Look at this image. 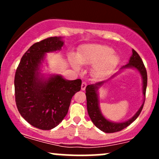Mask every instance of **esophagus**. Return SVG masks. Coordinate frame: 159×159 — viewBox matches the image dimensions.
Returning <instances> with one entry per match:
<instances>
[{"label": "esophagus", "mask_w": 159, "mask_h": 159, "mask_svg": "<svg viewBox=\"0 0 159 159\" xmlns=\"http://www.w3.org/2000/svg\"><path fill=\"white\" fill-rule=\"evenodd\" d=\"M86 87H87V83H86V82H82V84H81V90H85V88H86Z\"/></svg>", "instance_id": "1"}]
</instances>
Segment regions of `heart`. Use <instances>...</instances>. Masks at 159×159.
I'll return each mask as SVG.
<instances>
[{
  "label": "heart",
  "mask_w": 159,
  "mask_h": 159,
  "mask_svg": "<svg viewBox=\"0 0 159 159\" xmlns=\"http://www.w3.org/2000/svg\"><path fill=\"white\" fill-rule=\"evenodd\" d=\"M119 56L111 47L100 44H87L79 48L76 57L71 56L70 62L74 69L79 70L81 65H93V72L103 75L112 71L119 63Z\"/></svg>",
  "instance_id": "b5f03b06"
}]
</instances>
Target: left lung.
I'll use <instances>...</instances> for the list:
<instances>
[{
  "mask_svg": "<svg viewBox=\"0 0 159 159\" xmlns=\"http://www.w3.org/2000/svg\"><path fill=\"white\" fill-rule=\"evenodd\" d=\"M135 68L140 72L141 75L143 80V94H144V102L142 106L137 111L136 114L134 115L131 119L127 120L122 123H115V122L110 121L107 120L103 115L101 114V110L99 107V103L98 102V90L99 86L103 85L105 82L100 81L97 83L93 84H89L86 87V97H87V112H88L89 116H90L91 120L93 123L98 129L105 133H114L123 130V129L129 126L131 123L135 120L143 109L144 102H145V96H146V90H147V73L146 70L145 66L142 61L141 58L139 54L137 53L134 49H132V55L131 56L130 60H129V63L126 65L123 66L120 70L114 75H112L109 78L114 77L116 74L121 70L125 68ZM109 80V79H108Z\"/></svg>",
  "mask_w": 159,
  "mask_h": 159,
  "instance_id": "8db88e82",
  "label": "left lung"
}]
</instances>
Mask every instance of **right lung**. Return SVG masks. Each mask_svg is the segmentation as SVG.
Wrapping results in <instances>:
<instances>
[{
	"instance_id": "add662e5",
	"label": "right lung",
	"mask_w": 159,
	"mask_h": 159,
	"mask_svg": "<svg viewBox=\"0 0 159 159\" xmlns=\"http://www.w3.org/2000/svg\"><path fill=\"white\" fill-rule=\"evenodd\" d=\"M62 37L34 43L25 52L16 72L15 96L20 114L33 126L50 130L62 122L71 99L81 90V80L69 81L60 75L45 78L40 72L46 53L61 50Z\"/></svg>"
}]
</instances>
